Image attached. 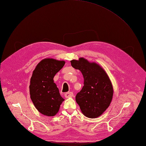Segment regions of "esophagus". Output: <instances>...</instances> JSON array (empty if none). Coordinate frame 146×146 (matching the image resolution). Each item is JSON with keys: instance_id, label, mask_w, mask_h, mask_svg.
Segmentation results:
<instances>
[{"instance_id": "obj_1", "label": "esophagus", "mask_w": 146, "mask_h": 146, "mask_svg": "<svg viewBox=\"0 0 146 146\" xmlns=\"http://www.w3.org/2000/svg\"><path fill=\"white\" fill-rule=\"evenodd\" d=\"M74 94L72 92H66L64 94V96L66 98H72L73 97Z\"/></svg>"}]
</instances>
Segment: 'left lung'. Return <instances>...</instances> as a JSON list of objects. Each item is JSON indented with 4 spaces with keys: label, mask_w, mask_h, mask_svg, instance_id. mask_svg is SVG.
I'll return each instance as SVG.
<instances>
[{
    "label": "left lung",
    "mask_w": 146,
    "mask_h": 146,
    "mask_svg": "<svg viewBox=\"0 0 146 146\" xmlns=\"http://www.w3.org/2000/svg\"><path fill=\"white\" fill-rule=\"evenodd\" d=\"M70 63L80 70L84 78V86L76 97L82 113L89 118L99 117L113 99V88L108 74L99 64L83 57L71 60Z\"/></svg>",
    "instance_id": "1"
}]
</instances>
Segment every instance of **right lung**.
Listing matches in <instances>:
<instances>
[{
    "instance_id": "add662e5",
    "label": "right lung",
    "mask_w": 146,
    "mask_h": 146,
    "mask_svg": "<svg viewBox=\"0 0 146 146\" xmlns=\"http://www.w3.org/2000/svg\"><path fill=\"white\" fill-rule=\"evenodd\" d=\"M65 64L63 60L44 58L36 66L30 82V98L35 108L43 115L54 116L64 99L54 82L55 74Z\"/></svg>"
}]
</instances>
